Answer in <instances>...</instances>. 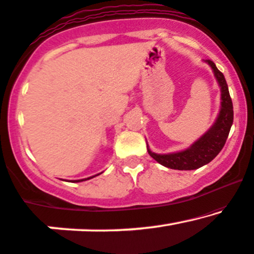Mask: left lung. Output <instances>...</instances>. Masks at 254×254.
<instances>
[{
  "instance_id": "obj_1",
  "label": "left lung",
  "mask_w": 254,
  "mask_h": 254,
  "mask_svg": "<svg viewBox=\"0 0 254 254\" xmlns=\"http://www.w3.org/2000/svg\"><path fill=\"white\" fill-rule=\"evenodd\" d=\"M205 62L211 67L216 80L221 87V110L215 124L210 127V129L186 150L159 155V153L152 152L147 145V151L151 157L157 161L159 164L170 169L194 170L210 163L223 149L229 135L230 127L234 120V112H233V102L230 98L229 90H228L227 81L223 74L219 72L211 60H205Z\"/></svg>"
}]
</instances>
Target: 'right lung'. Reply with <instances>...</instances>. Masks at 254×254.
<instances>
[{"mask_svg": "<svg viewBox=\"0 0 254 254\" xmlns=\"http://www.w3.org/2000/svg\"><path fill=\"white\" fill-rule=\"evenodd\" d=\"M96 175H93V176H91V178H87V179H82V180H72V182H81V181H85V180H90V179H92V178H95Z\"/></svg>", "mask_w": 254, "mask_h": 254, "instance_id": "obj_1", "label": "right lung"}]
</instances>
